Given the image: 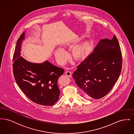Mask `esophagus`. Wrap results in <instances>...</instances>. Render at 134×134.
Here are the masks:
<instances>
[{
  "label": "esophagus",
  "instance_id": "esophagus-1",
  "mask_svg": "<svg viewBox=\"0 0 134 134\" xmlns=\"http://www.w3.org/2000/svg\"><path fill=\"white\" fill-rule=\"evenodd\" d=\"M65 74L68 76L71 77V75H72V73L70 71H67L66 72H65Z\"/></svg>",
  "mask_w": 134,
  "mask_h": 134
}]
</instances>
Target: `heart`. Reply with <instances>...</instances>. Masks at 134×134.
Returning <instances> with one entry per match:
<instances>
[{"instance_id":"obj_1","label":"heart","mask_w":134,"mask_h":134,"mask_svg":"<svg viewBox=\"0 0 134 134\" xmlns=\"http://www.w3.org/2000/svg\"><path fill=\"white\" fill-rule=\"evenodd\" d=\"M92 50V46L88 42H85L81 45H78L75 47L73 51L74 57L81 59L87 57ZM55 56L58 61L61 64H64L67 59V54L66 52L60 49L58 50L55 54Z\"/></svg>"}]
</instances>
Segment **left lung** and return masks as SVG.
<instances>
[{
	"label": "left lung",
	"mask_w": 134,
	"mask_h": 134,
	"mask_svg": "<svg viewBox=\"0 0 134 134\" xmlns=\"http://www.w3.org/2000/svg\"><path fill=\"white\" fill-rule=\"evenodd\" d=\"M122 54L116 36L101 40L73 74L85 97L100 99L112 89L120 75Z\"/></svg>",
	"instance_id": "8db88e82"
}]
</instances>
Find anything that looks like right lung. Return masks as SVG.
<instances>
[{"label": "right lung", "mask_w": 134, "mask_h": 134, "mask_svg": "<svg viewBox=\"0 0 134 134\" xmlns=\"http://www.w3.org/2000/svg\"><path fill=\"white\" fill-rule=\"evenodd\" d=\"M24 38L23 32L18 40L13 56V73L15 81L32 102L42 105H53L59 98L58 80L64 70L48 61L40 64L33 63L20 56V46Z\"/></svg>", "instance_id": "1"}]
</instances>
